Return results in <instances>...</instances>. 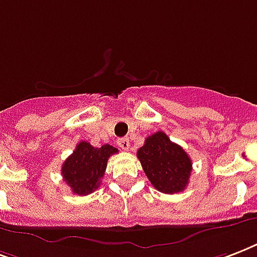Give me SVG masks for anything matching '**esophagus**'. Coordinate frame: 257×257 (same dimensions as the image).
I'll list each match as a JSON object with an SVG mask.
<instances>
[{"label":"esophagus","instance_id":"34e87169","mask_svg":"<svg viewBox=\"0 0 257 257\" xmlns=\"http://www.w3.org/2000/svg\"><path fill=\"white\" fill-rule=\"evenodd\" d=\"M117 144H118V146H120V148H122L124 151L129 150V139L128 137H121V139H118Z\"/></svg>","mask_w":257,"mask_h":257}]
</instances>
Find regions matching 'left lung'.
Here are the masks:
<instances>
[{"instance_id":"8db88e82","label":"left lung","mask_w":257,"mask_h":257,"mask_svg":"<svg viewBox=\"0 0 257 257\" xmlns=\"http://www.w3.org/2000/svg\"><path fill=\"white\" fill-rule=\"evenodd\" d=\"M137 158L152 186L162 193H179L189 185L191 159L164 132L147 137L144 146L137 151Z\"/></svg>"}]
</instances>
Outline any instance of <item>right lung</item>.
I'll return each mask as SVG.
<instances>
[{"instance_id": "add662e5", "label": "right lung", "mask_w": 257, "mask_h": 257, "mask_svg": "<svg viewBox=\"0 0 257 257\" xmlns=\"http://www.w3.org/2000/svg\"><path fill=\"white\" fill-rule=\"evenodd\" d=\"M117 152L118 150L110 144H103L98 148L87 142H81L62 166L63 181L71 187L74 194H91L101 185L107 159Z\"/></svg>"}]
</instances>
